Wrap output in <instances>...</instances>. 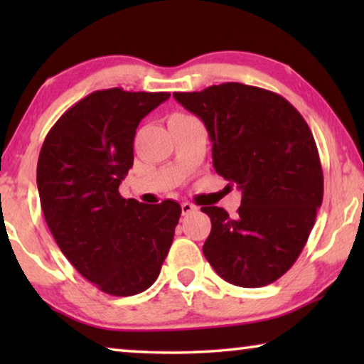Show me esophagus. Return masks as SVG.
I'll list each match as a JSON object with an SVG mask.
<instances>
[{"instance_id": "1", "label": "esophagus", "mask_w": 364, "mask_h": 364, "mask_svg": "<svg viewBox=\"0 0 364 364\" xmlns=\"http://www.w3.org/2000/svg\"><path fill=\"white\" fill-rule=\"evenodd\" d=\"M196 205H192V203H188V202H183L182 203V213L183 215H187V213H191V212H193L196 210Z\"/></svg>"}]
</instances>
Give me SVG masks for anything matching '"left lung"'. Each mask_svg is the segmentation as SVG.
Listing matches in <instances>:
<instances>
[{
  "instance_id": "obj_1",
  "label": "left lung",
  "mask_w": 364,
  "mask_h": 364,
  "mask_svg": "<svg viewBox=\"0 0 364 364\" xmlns=\"http://www.w3.org/2000/svg\"><path fill=\"white\" fill-rule=\"evenodd\" d=\"M173 97L205 124L215 172L242 188L237 217L202 207L212 222L203 255L232 285H270L300 257L323 200L310 127L280 94L242 82Z\"/></svg>"
}]
</instances>
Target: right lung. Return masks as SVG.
Masks as SVG:
<instances>
[{"instance_id":"right-lung-1","label":"right lung","mask_w":364,"mask_h":364,"mask_svg":"<svg viewBox=\"0 0 364 364\" xmlns=\"http://www.w3.org/2000/svg\"><path fill=\"white\" fill-rule=\"evenodd\" d=\"M168 92L94 91L69 107L38 159L39 200L58 247L81 275L112 296L147 290L171 250L182 208L119 193L134 164L139 122Z\"/></svg>"}]
</instances>
